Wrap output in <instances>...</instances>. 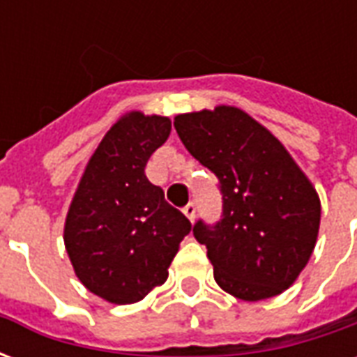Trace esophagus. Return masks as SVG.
I'll return each instance as SVG.
<instances>
[{
	"instance_id": "34e87169",
	"label": "esophagus",
	"mask_w": 357,
	"mask_h": 357,
	"mask_svg": "<svg viewBox=\"0 0 357 357\" xmlns=\"http://www.w3.org/2000/svg\"><path fill=\"white\" fill-rule=\"evenodd\" d=\"M183 214L189 218V222H195V216H197V206H195V202H189L185 208H183Z\"/></svg>"
}]
</instances>
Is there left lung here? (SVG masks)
Segmentation results:
<instances>
[{
    "instance_id": "left-lung-1",
    "label": "left lung",
    "mask_w": 357,
    "mask_h": 357,
    "mask_svg": "<svg viewBox=\"0 0 357 357\" xmlns=\"http://www.w3.org/2000/svg\"><path fill=\"white\" fill-rule=\"evenodd\" d=\"M179 139L216 174L222 220L193 225L214 279L235 298L258 302L289 289L314 252L321 202L283 143L237 107L174 118Z\"/></svg>"
}]
</instances>
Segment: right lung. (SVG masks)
<instances>
[{
	"instance_id": "1",
	"label": "right lung",
	"mask_w": 357,
	"mask_h": 357,
	"mask_svg": "<svg viewBox=\"0 0 357 357\" xmlns=\"http://www.w3.org/2000/svg\"><path fill=\"white\" fill-rule=\"evenodd\" d=\"M170 118L128 112L89 158L65 222V247L82 284L112 304H133L168 279L191 222L145 176L168 139Z\"/></svg>"
}]
</instances>
